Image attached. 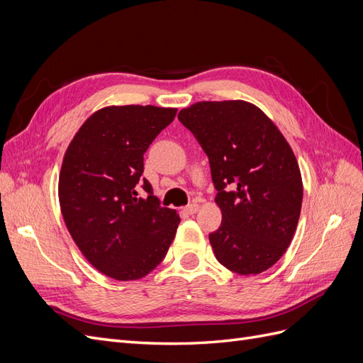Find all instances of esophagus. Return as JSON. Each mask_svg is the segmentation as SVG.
<instances>
[{
  "label": "esophagus",
  "mask_w": 363,
  "mask_h": 363,
  "mask_svg": "<svg viewBox=\"0 0 363 363\" xmlns=\"http://www.w3.org/2000/svg\"><path fill=\"white\" fill-rule=\"evenodd\" d=\"M200 211V206L196 204V203H191V204H188L184 207V212L186 213H189V215H194V213H196Z\"/></svg>",
  "instance_id": "1"
}]
</instances>
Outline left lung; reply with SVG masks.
<instances>
[{
  "mask_svg": "<svg viewBox=\"0 0 363 363\" xmlns=\"http://www.w3.org/2000/svg\"><path fill=\"white\" fill-rule=\"evenodd\" d=\"M211 163L223 221L208 235L218 262L240 276L271 268L289 247L303 182L272 121L247 101H201L179 113Z\"/></svg>",
  "mask_w": 363,
  "mask_h": 363,
  "instance_id": "left-lung-1",
  "label": "left lung"
}]
</instances>
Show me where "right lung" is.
<instances>
[{
	"instance_id": "right-lung-1",
	"label": "right lung",
	"mask_w": 363,
	"mask_h": 363,
	"mask_svg": "<svg viewBox=\"0 0 363 363\" xmlns=\"http://www.w3.org/2000/svg\"><path fill=\"white\" fill-rule=\"evenodd\" d=\"M177 108L111 106L95 112L65 152L59 201L69 233L91 265L107 277H145L167 256L180 216L162 207L147 179L136 186L144 152Z\"/></svg>"
}]
</instances>
